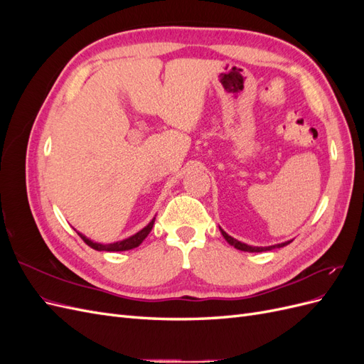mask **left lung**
<instances>
[{"label":"left lung","instance_id":"1","mask_svg":"<svg viewBox=\"0 0 364 364\" xmlns=\"http://www.w3.org/2000/svg\"><path fill=\"white\" fill-rule=\"evenodd\" d=\"M220 230H222V234H223L225 240L228 241V243H229L230 246H234L235 249H238V250H245V252H264V250H272V249H277V247H284V246H287V245H290V243H291V241H285V243L274 245V246H269V247H255V246H247V245H245V243H241V241H238V240L232 238L230 235H228L223 229H220Z\"/></svg>","mask_w":364,"mask_h":364}]
</instances>
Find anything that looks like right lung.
Masks as SVG:
<instances>
[{
  "instance_id": "1",
  "label": "right lung",
  "mask_w": 364,
  "mask_h": 364,
  "mask_svg": "<svg viewBox=\"0 0 364 364\" xmlns=\"http://www.w3.org/2000/svg\"><path fill=\"white\" fill-rule=\"evenodd\" d=\"M153 223H155V218H153L151 222H150L144 229H141L139 232H136L135 235H132V237H129V238H126V240H123V241H117V243H111V245L94 243V241H91L90 238H86V237L82 235L80 232H77V234L80 235V238L85 241V243H86L87 246L95 249V250L123 252V250H130V249H134V247H138V246L142 243V241H144V238L150 234V230H151V228H153Z\"/></svg>"
}]
</instances>
